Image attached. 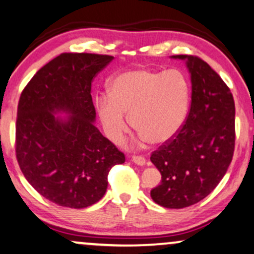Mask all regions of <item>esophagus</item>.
I'll return each mask as SVG.
<instances>
[{"label": "esophagus", "mask_w": 254, "mask_h": 254, "mask_svg": "<svg viewBox=\"0 0 254 254\" xmlns=\"http://www.w3.org/2000/svg\"><path fill=\"white\" fill-rule=\"evenodd\" d=\"M132 162H133V163L138 164V166H144L146 160H145L144 156H140V155H139V156H138V155H133Z\"/></svg>", "instance_id": "esophagus-1"}]
</instances>
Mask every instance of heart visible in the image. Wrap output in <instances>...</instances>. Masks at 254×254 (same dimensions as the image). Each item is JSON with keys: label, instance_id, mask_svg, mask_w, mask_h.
Masks as SVG:
<instances>
[{"label": "heart", "instance_id": "1", "mask_svg": "<svg viewBox=\"0 0 254 254\" xmlns=\"http://www.w3.org/2000/svg\"><path fill=\"white\" fill-rule=\"evenodd\" d=\"M190 90L177 69L137 68L119 73L109 86V96L96 100L104 129L114 142H121L132 127L151 144H163L181 130L187 118Z\"/></svg>", "mask_w": 254, "mask_h": 254}]
</instances>
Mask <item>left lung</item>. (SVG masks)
<instances>
[{"label": "left lung", "instance_id": "obj_1", "mask_svg": "<svg viewBox=\"0 0 254 254\" xmlns=\"http://www.w3.org/2000/svg\"><path fill=\"white\" fill-rule=\"evenodd\" d=\"M187 60L191 102L181 130L151 152L161 185L151 198L166 208H185L203 200L227 172L235 145V105L230 87L206 61Z\"/></svg>", "mask_w": 254, "mask_h": 254}]
</instances>
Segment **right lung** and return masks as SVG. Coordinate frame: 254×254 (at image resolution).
<instances>
[{
	"instance_id": "right-lung-1",
	"label": "right lung",
	"mask_w": 254,
	"mask_h": 254,
	"mask_svg": "<svg viewBox=\"0 0 254 254\" xmlns=\"http://www.w3.org/2000/svg\"><path fill=\"white\" fill-rule=\"evenodd\" d=\"M114 57L63 53L35 73L17 105L15 152L32 187L52 202L86 208L108 188V175L125 156L94 127L91 86ZM57 111L71 115L67 121Z\"/></svg>"
}]
</instances>
